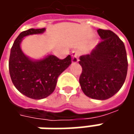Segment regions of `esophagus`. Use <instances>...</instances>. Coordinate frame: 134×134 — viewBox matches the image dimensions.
Wrapping results in <instances>:
<instances>
[{
    "mask_svg": "<svg viewBox=\"0 0 134 134\" xmlns=\"http://www.w3.org/2000/svg\"><path fill=\"white\" fill-rule=\"evenodd\" d=\"M72 56V63H76L78 62V57H79V52L77 51H73L71 52Z\"/></svg>",
    "mask_w": 134,
    "mask_h": 134,
    "instance_id": "1",
    "label": "esophagus"
}]
</instances>
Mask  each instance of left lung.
I'll use <instances>...</instances> for the list:
<instances>
[{"mask_svg":"<svg viewBox=\"0 0 134 134\" xmlns=\"http://www.w3.org/2000/svg\"><path fill=\"white\" fill-rule=\"evenodd\" d=\"M97 31L102 40L90 54L80 57L79 82L86 96L106 100L124 84L128 64L125 47L119 37L110 30Z\"/></svg>","mask_w":134,"mask_h":134,"instance_id":"left-lung-1","label":"left lung"}]
</instances>
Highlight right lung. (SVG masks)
<instances>
[{
	"instance_id": "add662e5",
	"label": "right lung",
	"mask_w": 134,
	"mask_h": 134,
	"mask_svg": "<svg viewBox=\"0 0 134 134\" xmlns=\"http://www.w3.org/2000/svg\"><path fill=\"white\" fill-rule=\"evenodd\" d=\"M44 31V28H32L21 32L13 43L9 59V75L15 88L25 96L37 100L52 94L58 77L71 63V55L63 59L49 55L42 60L33 61L23 54L20 44L24 37Z\"/></svg>"
}]
</instances>
